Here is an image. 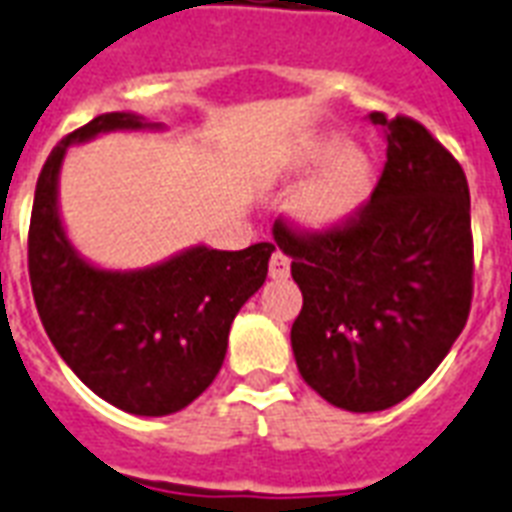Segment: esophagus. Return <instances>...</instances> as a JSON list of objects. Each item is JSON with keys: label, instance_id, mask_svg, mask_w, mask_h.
<instances>
[{"label": "esophagus", "instance_id": "obj_1", "mask_svg": "<svg viewBox=\"0 0 512 512\" xmlns=\"http://www.w3.org/2000/svg\"><path fill=\"white\" fill-rule=\"evenodd\" d=\"M268 274H271V279H287L290 276V257L285 252H274L271 263H268Z\"/></svg>", "mask_w": 512, "mask_h": 512}]
</instances>
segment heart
<instances>
[{
	"instance_id": "heart-1",
	"label": "heart",
	"mask_w": 512,
	"mask_h": 512,
	"mask_svg": "<svg viewBox=\"0 0 512 512\" xmlns=\"http://www.w3.org/2000/svg\"><path fill=\"white\" fill-rule=\"evenodd\" d=\"M314 173L295 195L293 214L298 225L323 233L358 217L374 192V165L369 154L339 132H317L304 138L287 157V173Z\"/></svg>"
}]
</instances>
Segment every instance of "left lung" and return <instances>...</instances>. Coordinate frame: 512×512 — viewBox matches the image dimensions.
Returning <instances> with one entry per match:
<instances>
[{
    "label": "left lung",
    "instance_id": "1",
    "mask_svg": "<svg viewBox=\"0 0 512 512\" xmlns=\"http://www.w3.org/2000/svg\"><path fill=\"white\" fill-rule=\"evenodd\" d=\"M388 162L358 217L301 236L279 219L304 306L290 342L298 372L328 404L380 412L429 380L472 304V230L464 170L407 116L369 113Z\"/></svg>",
    "mask_w": 512,
    "mask_h": 512
}]
</instances>
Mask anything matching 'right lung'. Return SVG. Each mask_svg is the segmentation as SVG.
Instances as JSON below:
<instances>
[{
	"mask_svg": "<svg viewBox=\"0 0 512 512\" xmlns=\"http://www.w3.org/2000/svg\"><path fill=\"white\" fill-rule=\"evenodd\" d=\"M162 130L138 113H102L45 160L29 225V279L43 328L75 377L113 407L162 418L214 382L238 309L263 287L274 244L222 252L206 244L135 271L78 255L59 217V170L70 146L102 132Z\"/></svg>",
	"mask_w": 512,
	"mask_h": 512,
	"instance_id": "right-lung-1",
	"label": "right lung"
}]
</instances>
